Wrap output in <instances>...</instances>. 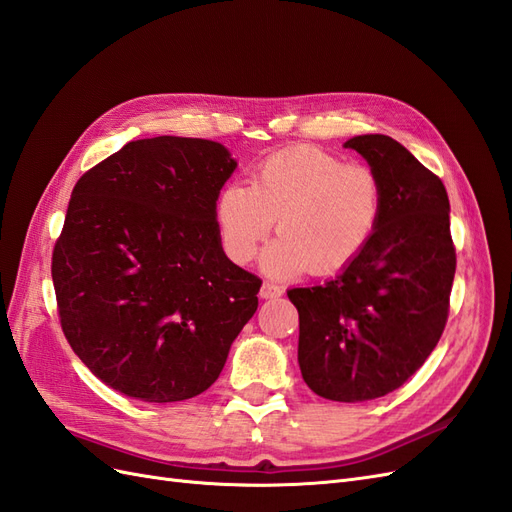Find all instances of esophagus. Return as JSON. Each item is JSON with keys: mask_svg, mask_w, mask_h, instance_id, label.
<instances>
[{"mask_svg": "<svg viewBox=\"0 0 512 512\" xmlns=\"http://www.w3.org/2000/svg\"><path fill=\"white\" fill-rule=\"evenodd\" d=\"M282 294H284V288L277 286V284H271V282H265L260 288L262 299H275V297H282Z\"/></svg>", "mask_w": 512, "mask_h": 512, "instance_id": "1", "label": "esophagus"}]
</instances>
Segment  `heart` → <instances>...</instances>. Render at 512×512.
<instances>
[{"label": "heart", "instance_id": "b5f03b06", "mask_svg": "<svg viewBox=\"0 0 512 512\" xmlns=\"http://www.w3.org/2000/svg\"><path fill=\"white\" fill-rule=\"evenodd\" d=\"M384 188L367 164L344 162L316 147L273 153L254 170L250 188L228 183L215 203L226 256L247 265L277 235L265 265L273 273L307 267L329 275L359 256L380 224Z\"/></svg>", "mask_w": 512, "mask_h": 512}]
</instances>
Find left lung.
I'll use <instances>...</instances> for the list:
<instances>
[{
  "label": "left lung",
  "instance_id": "1",
  "mask_svg": "<svg viewBox=\"0 0 512 512\" xmlns=\"http://www.w3.org/2000/svg\"><path fill=\"white\" fill-rule=\"evenodd\" d=\"M384 188L365 250L320 286L292 288L299 367L316 395L359 404L399 389L438 346L455 277L448 196L440 177L384 134L346 141Z\"/></svg>",
  "mask_w": 512,
  "mask_h": 512
}]
</instances>
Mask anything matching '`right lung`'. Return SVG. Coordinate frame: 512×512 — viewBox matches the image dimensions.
<instances>
[{
    "label": "right lung",
    "instance_id": "obj_1",
    "mask_svg": "<svg viewBox=\"0 0 512 512\" xmlns=\"http://www.w3.org/2000/svg\"><path fill=\"white\" fill-rule=\"evenodd\" d=\"M237 168L224 145L156 136L76 181L53 250L74 354L111 389L170 404L218 380L262 280L220 241L215 203Z\"/></svg>",
    "mask_w": 512,
    "mask_h": 512
}]
</instances>
